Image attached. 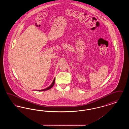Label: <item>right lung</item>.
Wrapping results in <instances>:
<instances>
[{
  "instance_id": "right-lung-1",
  "label": "right lung",
  "mask_w": 129,
  "mask_h": 129,
  "mask_svg": "<svg viewBox=\"0 0 129 129\" xmlns=\"http://www.w3.org/2000/svg\"><path fill=\"white\" fill-rule=\"evenodd\" d=\"M55 78H54V79L53 80V81L52 84H51L50 86H48V87H47V88H44V89H43L39 90H37V91H45V90H49L50 88H51L54 85V84H55Z\"/></svg>"
}]
</instances>
